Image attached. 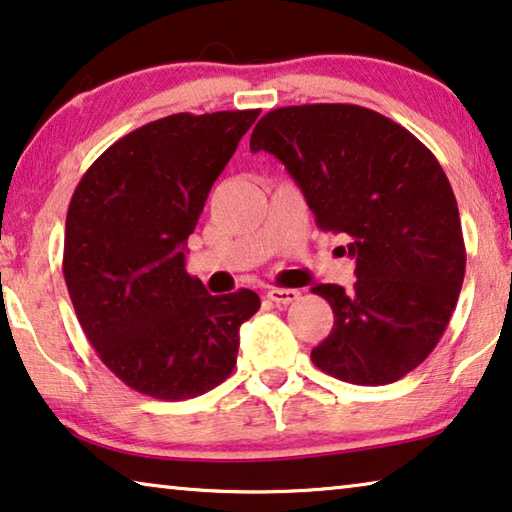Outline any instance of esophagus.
Segmentation results:
<instances>
[{"label": "esophagus", "instance_id": "obj_1", "mask_svg": "<svg viewBox=\"0 0 512 512\" xmlns=\"http://www.w3.org/2000/svg\"><path fill=\"white\" fill-rule=\"evenodd\" d=\"M266 296L276 303V305H289L294 301L301 299V292L299 289H285V287H271L269 292H266Z\"/></svg>", "mask_w": 512, "mask_h": 512}]
</instances>
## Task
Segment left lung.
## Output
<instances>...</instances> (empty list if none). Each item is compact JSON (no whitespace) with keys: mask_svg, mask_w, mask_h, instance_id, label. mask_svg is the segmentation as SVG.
Returning a JSON list of instances; mask_svg holds the SVG:
<instances>
[{"mask_svg":"<svg viewBox=\"0 0 512 512\" xmlns=\"http://www.w3.org/2000/svg\"><path fill=\"white\" fill-rule=\"evenodd\" d=\"M282 160L324 232L347 234L356 282L317 285L333 308L312 363L335 379L384 386L418 368L444 335L467 250L439 160L407 128L349 103L266 112L250 151Z\"/></svg>","mask_w":512,"mask_h":512,"instance_id":"8db88e82","label":"left lung"}]
</instances>
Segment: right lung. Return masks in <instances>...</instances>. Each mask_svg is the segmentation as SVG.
<instances>
[{
  "mask_svg": "<svg viewBox=\"0 0 512 512\" xmlns=\"http://www.w3.org/2000/svg\"><path fill=\"white\" fill-rule=\"evenodd\" d=\"M259 110L170 114L105 149L66 213L64 280L91 347L133 391L188 400L232 375L250 289L211 296L186 241Z\"/></svg>",
  "mask_w": 512,
  "mask_h": 512,
  "instance_id": "1",
  "label": "right lung"
}]
</instances>
